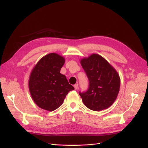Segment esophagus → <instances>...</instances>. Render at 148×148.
<instances>
[{"label": "esophagus", "instance_id": "obj_1", "mask_svg": "<svg viewBox=\"0 0 148 148\" xmlns=\"http://www.w3.org/2000/svg\"><path fill=\"white\" fill-rule=\"evenodd\" d=\"M74 87L75 90H77V89H78V88H79V84H74Z\"/></svg>", "mask_w": 148, "mask_h": 148}]
</instances>
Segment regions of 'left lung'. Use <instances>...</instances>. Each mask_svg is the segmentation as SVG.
Listing matches in <instances>:
<instances>
[{"label": "left lung", "instance_id": "8db88e82", "mask_svg": "<svg viewBox=\"0 0 148 148\" xmlns=\"http://www.w3.org/2000/svg\"><path fill=\"white\" fill-rule=\"evenodd\" d=\"M89 80V88L79 92L84 105L94 111L106 109L114 102L120 88V78L108 62L97 54L81 60Z\"/></svg>", "mask_w": 148, "mask_h": 148}]
</instances>
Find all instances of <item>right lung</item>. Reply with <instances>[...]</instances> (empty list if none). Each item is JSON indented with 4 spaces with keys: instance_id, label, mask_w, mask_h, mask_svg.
Masks as SVG:
<instances>
[{
    "instance_id": "add662e5",
    "label": "right lung",
    "mask_w": 148,
    "mask_h": 148,
    "mask_svg": "<svg viewBox=\"0 0 148 148\" xmlns=\"http://www.w3.org/2000/svg\"><path fill=\"white\" fill-rule=\"evenodd\" d=\"M65 59L56 53L42 58L31 73L29 87L36 105L44 110H55L63 103L68 93L74 89L65 75L60 73Z\"/></svg>"
}]
</instances>
